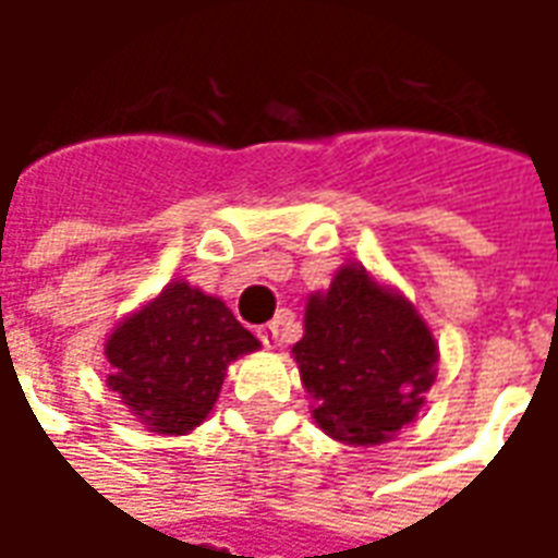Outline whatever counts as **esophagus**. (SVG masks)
<instances>
[{
	"mask_svg": "<svg viewBox=\"0 0 558 558\" xmlns=\"http://www.w3.org/2000/svg\"><path fill=\"white\" fill-rule=\"evenodd\" d=\"M256 335H259V340L266 343L268 350H271V347H278V343H280V328L275 326V323H268V326H259V328H256Z\"/></svg>",
	"mask_w": 558,
	"mask_h": 558,
	"instance_id": "1",
	"label": "esophagus"
}]
</instances>
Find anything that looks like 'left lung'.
<instances>
[{"label":"left lung","instance_id":"left-lung-1","mask_svg":"<svg viewBox=\"0 0 558 558\" xmlns=\"http://www.w3.org/2000/svg\"><path fill=\"white\" fill-rule=\"evenodd\" d=\"M292 355L316 424L338 442L379 445L415 421L439 347L412 302L350 263L307 299Z\"/></svg>","mask_w":558,"mask_h":558}]
</instances>
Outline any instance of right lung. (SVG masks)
<instances>
[{"label":"right lung","instance_id":"right-lung-1","mask_svg":"<svg viewBox=\"0 0 558 558\" xmlns=\"http://www.w3.org/2000/svg\"><path fill=\"white\" fill-rule=\"evenodd\" d=\"M254 350L227 304L172 280L110 331L107 386L146 430L182 436L208 418L230 362Z\"/></svg>","mask_w":558,"mask_h":558}]
</instances>
